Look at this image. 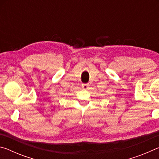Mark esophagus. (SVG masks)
Wrapping results in <instances>:
<instances>
[{
  "mask_svg": "<svg viewBox=\"0 0 159 159\" xmlns=\"http://www.w3.org/2000/svg\"><path fill=\"white\" fill-rule=\"evenodd\" d=\"M88 87H89V84H82V88L84 90L88 89Z\"/></svg>",
  "mask_w": 159,
  "mask_h": 159,
  "instance_id": "1",
  "label": "esophagus"
}]
</instances>
